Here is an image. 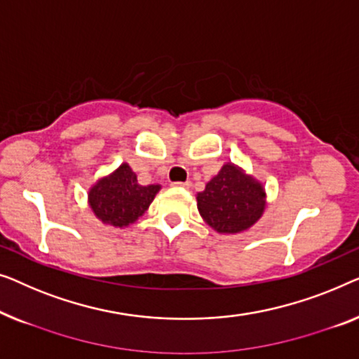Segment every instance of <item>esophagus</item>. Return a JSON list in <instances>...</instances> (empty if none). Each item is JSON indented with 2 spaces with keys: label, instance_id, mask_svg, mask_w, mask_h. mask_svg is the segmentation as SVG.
<instances>
[{
  "label": "esophagus",
  "instance_id": "esophagus-1",
  "mask_svg": "<svg viewBox=\"0 0 359 359\" xmlns=\"http://www.w3.org/2000/svg\"><path fill=\"white\" fill-rule=\"evenodd\" d=\"M190 182L187 180V182H174L172 184V187H175V189H190Z\"/></svg>",
  "mask_w": 359,
  "mask_h": 359
}]
</instances>
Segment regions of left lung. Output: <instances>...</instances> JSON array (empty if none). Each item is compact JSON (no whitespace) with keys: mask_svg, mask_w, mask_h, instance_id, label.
<instances>
[{"mask_svg":"<svg viewBox=\"0 0 359 359\" xmlns=\"http://www.w3.org/2000/svg\"><path fill=\"white\" fill-rule=\"evenodd\" d=\"M196 201L208 226L221 234H236L259 221L265 210V190L260 182L228 163L196 195Z\"/></svg>","mask_w":359,"mask_h":359,"instance_id":"8db88e82","label":"left lung"}]
</instances>
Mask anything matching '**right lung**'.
I'll list each match as a JSON object with an SVG mask.
<instances>
[{
	"label": "right lung",
	"mask_w": 359,
	"mask_h": 359,
	"mask_svg": "<svg viewBox=\"0 0 359 359\" xmlns=\"http://www.w3.org/2000/svg\"><path fill=\"white\" fill-rule=\"evenodd\" d=\"M161 185H140L128 164H122L89 190V205L105 224L125 228L148 210Z\"/></svg>",
	"instance_id": "right-lung-1"
}]
</instances>
